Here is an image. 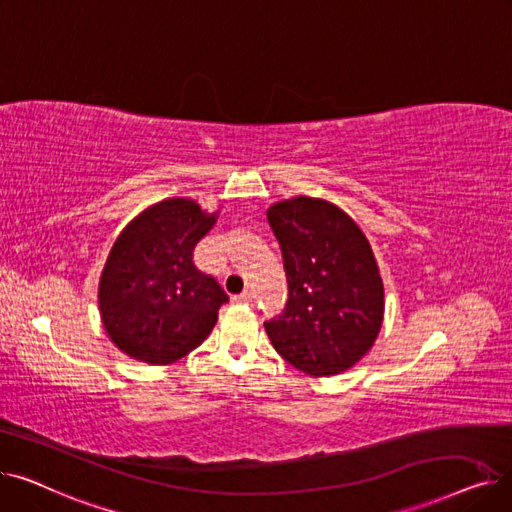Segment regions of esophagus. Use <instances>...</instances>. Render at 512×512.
I'll return each mask as SVG.
<instances>
[{
    "label": "esophagus",
    "instance_id": "1",
    "mask_svg": "<svg viewBox=\"0 0 512 512\" xmlns=\"http://www.w3.org/2000/svg\"><path fill=\"white\" fill-rule=\"evenodd\" d=\"M232 301L238 303V305H249L253 301V297H251V292L245 290V292H240V294H234Z\"/></svg>",
    "mask_w": 512,
    "mask_h": 512
}]
</instances>
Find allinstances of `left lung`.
<instances>
[{"label":"left lung","mask_w":512,"mask_h":512,"mask_svg":"<svg viewBox=\"0 0 512 512\" xmlns=\"http://www.w3.org/2000/svg\"><path fill=\"white\" fill-rule=\"evenodd\" d=\"M267 222L288 282L282 313L263 324L278 355L309 375L355 365L384 317V284L365 234L340 207L309 197L274 205Z\"/></svg>","instance_id":"left-lung-1"}]
</instances>
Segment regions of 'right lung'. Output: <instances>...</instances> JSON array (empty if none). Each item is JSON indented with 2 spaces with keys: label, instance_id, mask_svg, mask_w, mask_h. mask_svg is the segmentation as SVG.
<instances>
[{
  "label": "right lung",
  "instance_id": "add662e5",
  "mask_svg": "<svg viewBox=\"0 0 512 512\" xmlns=\"http://www.w3.org/2000/svg\"><path fill=\"white\" fill-rule=\"evenodd\" d=\"M213 215L195 201H161L118 236L99 282L107 336L128 357L166 365L197 348L213 330L228 294L193 263Z\"/></svg>",
  "mask_w": 512,
  "mask_h": 512
}]
</instances>
